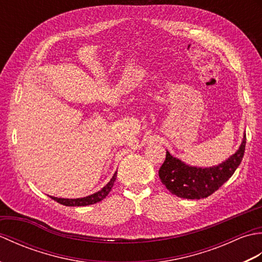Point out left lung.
I'll list each match as a JSON object with an SVG mask.
<instances>
[{
    "mask_svg": "<svg viewBox=\"0 0 262 262\" xmlns=\"http://www.w3.org/2000/svg\"><path fill=\"white\" fill-rule=\"evenodd\" d=\"M247 137L235 154L217 166L213 168H193L172 157L166 151L164 163L159 170V177L170 192L180 198L200 199L210 196L219 190L234 173L246 149Z\"/></svg>",
    "mask_w": 262,
    "mask_h": 262,
    "instance_id": "left-lung-1",
    "label": "left lung"
}]
</instances>
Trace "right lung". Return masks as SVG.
Returning <instances> with one entry per match:
<instances>
[{"label": "right lung", "mask_w": 262, "mask_h": 262, "mask_svg": "<svg viewBox=\"0 0 262 262\" xmlns=\"http://www.w3.org/2000/svg\"><path fill=\"white\" fill-rule=\"evenodd\" d=\"M116 178H117V172H115V174H114L113 178H111V180L101 189V190L91 194V196H88V197H84V198H77V199L56 198V197H52V196H51V198L54 199L55 202H57V203L65 205V206H88V205L96 204V203L101 202L102 199H104L105 197L108 196V193L110 192L111 188L114 187Z\"/></svg>", "instance_id": "obj_1"}]
</instances>
